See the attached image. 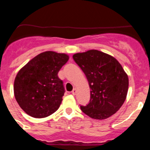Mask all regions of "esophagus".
Listing matches in <instances>:
<instances>
[{
  "label": "esophagus",
  "mask_w": 150,
  "mask_h": 150,
  "mask_svg": "<svg viewBox=\"0 0 150 150\" xmlns=\"http://www.w3.org/2000/svg\"><path fill=\"white\" fill-rule=\"evenodd\" d=\"M71 93H72V95H76V88H74V89H73V91H71Z\"/></svg>",
  "instance_id": "obj_1"
}]
</instances>
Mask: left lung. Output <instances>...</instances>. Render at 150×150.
I'll return each instance as SVG.
<instances>
[{"mask_svg": "<svg viewBox=\"0 0 150 150\" xmlns=\"http://www.w3.org/2000/svg\"><path fill=\"white\" fill-rule=\"evenodd\" d=\"M88 81L89 103L80 106L84 113L104 120L119 110L126 98L128 77L115 58L98 51L88 50L73 55Z\"/></svg>", "mask_w": 150, "mask_h": 150, "instance_id": "left-lung-1", "label": "left lung"}]
</instances>
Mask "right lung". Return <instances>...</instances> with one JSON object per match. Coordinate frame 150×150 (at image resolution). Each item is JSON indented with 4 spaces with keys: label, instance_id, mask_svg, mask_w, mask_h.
<instances>
[{
    "label": "right lung",
    "instance_id": "obj_1",
    "mask_svg": "<svg viewBox=\"0 0 150 150\" xmlns=\"http://www.w3.org/2000/svg\"><path fill=\"white\" fill-rule=\"evenodd\" d=\"M68 59L66 54L44 52L18 71L14 81V95L27 114L44 118L59 109L65 90L58 73Z\"/></svg>",
    "mask_w": 150,
    "mask_h": 150
}]
</instances>
